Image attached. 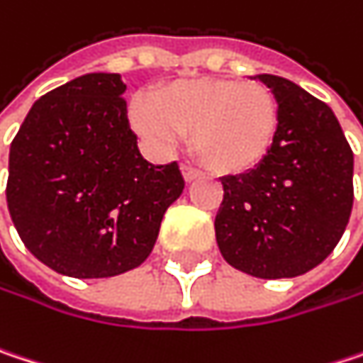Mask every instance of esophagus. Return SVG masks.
Masks as SVG:
<instances>
[{
    "label": "esophagus",
    "instance_id": "34e87169",
    "mask_svg": "<svg viewBox=\"0 0 363 363\" xmlns=\"http://www.w3.org/2000/svg\"><path fill=\"white\" fill-rule=\"evenodd\" d=\"M182 179L186 182H193L197 181L199 177H201V172L199 170H195V168H191V166H182Z\"/></svg>",
    "mask_w": 363,
    "mask_h": 363
}]
</instances>
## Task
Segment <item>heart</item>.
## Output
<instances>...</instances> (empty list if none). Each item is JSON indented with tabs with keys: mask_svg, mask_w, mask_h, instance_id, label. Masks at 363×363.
I'll list each match as a JSON object with an SVG mask.
<instances>
[{
	"mask_svg": "<svg viewBox=\"0 0 363 363\" xmlns=\"http://www.w3.org/2000/svg\"><path fill=\"white\" fill-rule=\"evenodd\" d=\"M137 130L170 147L191 133L197 160L218 177L243 174L259 166L279 135L274 93L255 81L191 79L151 93L149 106L133 108Z\"/></svg>",
	"mask_w": 363,
	"mask_h": 363,
	"instance_id": "b5f03b06",
	"label": "heart"
}]
</instances>
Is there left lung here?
Returning a JSON list of instances; mask_svg holds the SVG:
<instances>
[{
	"mask_svg": "<svg viewBox=\"0 0 363 363\" xmlns=\"http://www.w3.org/2000/svg\"><path fill=\"white\" fill-rule=\"evenodd\" d=\"M279 104L266 160L224 177L216 214L222 257L257 279H293L322 264L345 233L353 206V151L335 112L299 84L255 74Z\"/></svg>",
	"mask_w": 363,
	"mask_h": 363,
	"instance_id": "obj_1",
	"label": "left lung"
}]
</instances>
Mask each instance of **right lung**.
<instances>
[{"label":"right lung","instance_id":"right-lung-1","mask_svg":"<svg viewBox=\"0 0 363 363\" xmlns=\"http://www.w3.org/2000/svg\"><path fill=\"white\" fill-rule=\"evenodd\" d=\"M120 74L91 72L37 99L10 145L8 210L26 249L72 279L141 266L181 197L179 164L143 160Z\"/></svg>","mask_w":363,"mask_h":363}]
</instances>
